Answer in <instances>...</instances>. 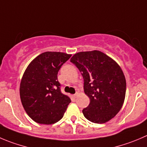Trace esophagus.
<instances>
[{
  "label": "esophagus",
  "mask_w": 147,
  "mask_h": 147,
  "mask_svg": "<svg viewBox=\"0 0 147 147\" xmlns=\"http://www.w3.org/2000/svg\"><path fill=\"white\" fill-rule=\"evenodd\" d=\"M77 95H78V93H77V92H76V94H73V97H74V98H76V97H77Z\"/></svg>",
  "instance_id": "obj_1"
}]
</instances>
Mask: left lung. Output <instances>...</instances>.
<instances>
[{
    "mask_svg": "<svg viewBox=\"0 0 147 147\" xmlns=\"http://www.w3.org/2000/svg\"><path fill=\"white\" fill-rule=\"evenodd\" d=\"M82 74L84 90L90 99L83 109L85 118L105 123L116 115L123 104L126 90L125 76L115 61L98 50L80 52L71 58Z\"/></svg>",
    "mask_w": 147,
    "mask_h": 147,
    "instance_id": "1",
    "label": "left lung"
}]
</instances>
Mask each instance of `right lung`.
<instances>
[{"label": "right lung", "mask_w": 147, "mask_h": 147, "mask_svg": "<svg viewBox=\"0 0 147 147\" xmlns=\"http://www.w3.org/2000/svg\"><path fill=\"white\" fill-rule=\"evenodd\" d=\"M71 56L60 52H45L26 68L20 84V98L25 111L35 122L49 125L63 117L71 101L61 92L58 73Z\"/></svg>", "instance_id": "obj_1"}]
</instances>
